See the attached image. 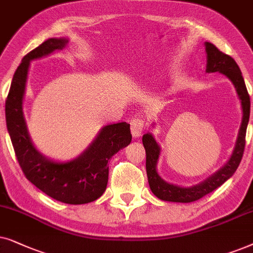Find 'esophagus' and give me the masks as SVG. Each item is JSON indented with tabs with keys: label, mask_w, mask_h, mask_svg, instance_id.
I'll return each instance as SVG.
<instances>
[{
	"label": "esophagus",
	"mask_w": 253,
	"mask_h": 253,
	"mask_svg": "<svg viewBox=\"0 0 253 253\" xmlns=\"http://www.w3.org/2000/svg\"><path fill=\"white\" fill-rule=\"evenodd\" d=\"M144 130V121L139 119V118H134L130 123V132L134 139H139L142 135Z\"/></svg>",
	"instance_id": "34e87169"
}]
</instances>
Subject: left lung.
Wrapping results in <instances>:
<instances>
[{"label":"left lung","mask_w":253,"mask_h":253,"mask_svg":"<svg viewBox=\"0 0 253 253\" xmlns=\"http://www.w3.org/2000/svg\"><path fill=\"white\" fill-rule=\"evenodd\" d=\"M205 48L207 54V65L206 73H221L227 76L230 82L234 84L236 90L238 99L242 106V123L238 135L235 143V148L227 163L217 170L216 172L211 174L193 186H179V185L168 183L162 178L157 172V163L161 156V147L156 142L154 135L151 133H147L142 136L143 147L146 149V169L148 183H149L150 190L156 195L158 199L163 201H172V203H192V201L199 200L205 195L211 193L217 187H220L224 181H227L240 166L243 151L245 147V134L250 118V96H249L247 86L242 72L237 63L231 56L222 53L218 50L213 43L206 42ZM154 126V125H153Z\"/></svg>","instance_id":"8db88e82"}]
</instances>
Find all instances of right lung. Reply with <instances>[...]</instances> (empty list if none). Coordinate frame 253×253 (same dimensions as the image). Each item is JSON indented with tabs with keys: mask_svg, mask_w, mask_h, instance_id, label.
Returning a JSON list of instances; mask_svg holds the SVG:
<instances>
[{
	"mask_svg": "<svg viewBox=\"0 0 253 253\" xmlns=\"http://www.w3.org/2000/svg\"><path fill=\"white\" fill-rule=\"evenodd\" d=\"M69 38H49L23 58L13 74L5 102V120L17 161L25 177L40 191L69 205L91 203L102 197L109 180V160L132 141L129 124L117 123L102 127L95 140L80 156L55 161L45 156L33 144L28 130L23 100L30 65L33 60L61 50Z\"/></svg>",
	"mask_w": 253,
	"mask_h": 253,
	"instance_id": "right-lung-1",
	"label": "right lung"
}]
</instances>
